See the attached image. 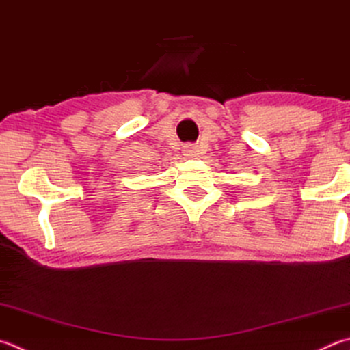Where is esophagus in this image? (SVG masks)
<instances>
[{
	"label": "esophagus",
	"instance_id": "esophagus-1",
	"mask_svg": "<svg viewBox=\"0 0 350 350\" xmlns=\"http://www.w3.org/2000/svg\"><path fill=\"white\" fill-rule=\"evenodd\" d=\"M183 153H185V156H188V157H196L197 154H199V150H197V145L187 144V145H183Z\"/></svg>",
	"mask_w": 350,
	"mask_h": 350
}]
</instances>
